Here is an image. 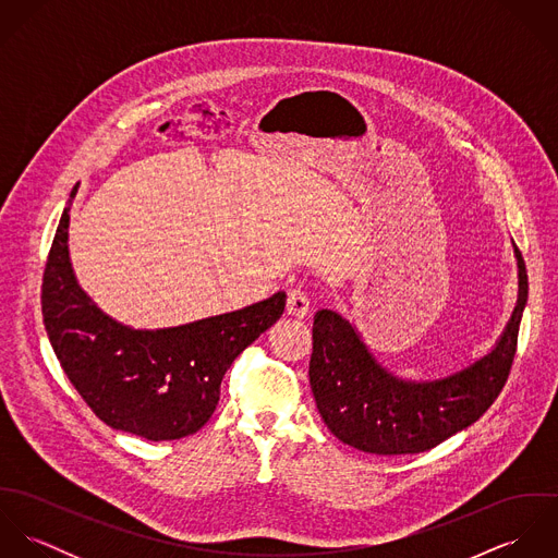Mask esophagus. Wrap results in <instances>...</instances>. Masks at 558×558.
I'll use <instances>...</instances> for the list:
<instances>
[{"instance_id": "34e87169", "label": "esophagus", "mask_w": 558, "mask_h": 558, "mask_svg": "<svg viewBox=\"0 0 558 558\" xmlns=\"http://www.w3.org/2000/svg\"><path fill=\"white\" fill-rule=\"evenodd\" d=\"M286 314L290 318L303 319L310 314V299L307 294L301 290V288H292L288 292V307H286Z\"/></svg>"}]
</instances>
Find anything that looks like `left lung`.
<instances>
[{"mask_svg": "<svg viewBox=\"0 0 558 558\" xmlns=\"http://www.w3.org/2000/svg\"><path fill=\"white\" fill-rule=\"evenodd\" d=\"M518 303L494 350L438 380H403L385 369L359 330L330 310L314 318L310 385L326 427L345 445L376 456L429 451L473 425L502 391L529 299L520 248Z\"/></svg>", "mask_w": 558, "mask_h": 558, "instance_id": "obj_1", "label": "left lung"}]
</instances>
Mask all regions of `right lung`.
Wrapping results in <instances>:
<instances>
[{
  "label": "right lung",
  "instance_id": "1",
  "mask_svg": "<svg viewBox=\"0 0 558 558\" xmlns=\"http://www.w3.org/2000/svg\"><path fill=\"white\" fill-rule=\"evenodd\" d=\"M43 275V319L56 356L92 412L146 440H178L213 416L221 380L240 352L286 310V292L232 314L142 330L102 314L69 257L71 202Z\"/></svg>",
  "mask_w": 558,
  "mask_h": 558
}]
</instances>
